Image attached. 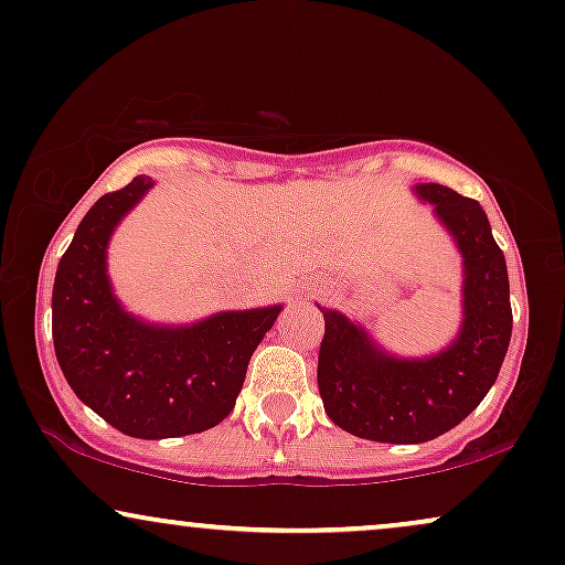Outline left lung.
Here are the masks:
<instances>
[{"mask_svg":"<svg viewBox=\"0 0 565 565\" xmlns=\"http://www.w3.org/2000/svg\"><path fill=\"white\" fill-rule=\"evenodd\" d=\"M465 259V321L444 353L386 355L361 324L324 311L319 394L334 426L381 444H423L459 426L495 384L511 340L509 273L486 210L449 186H415Z\"/></svg>","mask_w":565,"mask_h":565,"instance_id":"left-lung-1","label":"left lung"}]
</instances>
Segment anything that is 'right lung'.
Returning a JSON list of instances; mask_svg holds the SVG:
<instances>
[{"label": "right lung", "mask_w": 565, "mask_h": 565, "mask_svg": "<svg viewBox=\"0 0 565 565\" xmlns=\"http://www.w3.org/2000/svg\"><path fill=\"white\" fill-rule=\"evenodd\" d=\"M150 186V175H137L87 210L58 262L51 334L64 379L93 413L127 436L175 438L231 415L252 353L282 306L223 311L192 327L145 324L124 311L106 275V246Z\"/></svg>", "instance_id": "obj_1"}]
</instances>
